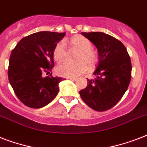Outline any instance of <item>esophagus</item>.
<instances>
[{"mask_svg": "<svg viewBox=\"0 0 147 147\" xmlns=\"http://www.w3.org/2000/svg\"><path fill=\"white\" fill-rule=\"evenodd\" d=\"M68 79H70V80L73 81V82H75V81L77 80V78H68Z\"/></svg>", "mask_w": 147, "mask_h": 147, "instance_id": "obj_1", "label": "esophagus"}]
</instances>
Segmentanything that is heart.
Returning a JSON list of instances; mask_svg holds the SVG:
<instances>
[{"mask_svg": "<svg viewBox=\"0 0 147 147\" xmlns=\"http://www.w3.org/2000/svg\"><path fill=\"white\" fill-rule=\"evenodd\" d=\"M65 43H69L71 49L79 51L76 55V60L78 61L75 64L64 62L56 67V73L62 77L76 78L87 71L88 64L90 68L96 65L98 55L92 50V43L88 39L81 35L75 36L70 40H65ZM66 55V47L63 42H58L54 47L53 52V59L56 62H61L65 59Z\"/></svg>", "mask_w": 147, "mask_h": 147, "instance_id": "obj_1", "label": "heart"}]
</instances>
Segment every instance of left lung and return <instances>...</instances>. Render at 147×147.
Segmentation results:
<instances>
[{"instance_id": "1", "label": "left lung", "mask_w": 147, "mask_h": 147, "mask_svg": "<svg viewBox=\"0 0 147 147\" xmlns=\"http://www.w3.org/2000/svg\"><path fill=\"white\" fill-rule=\"evenodd\" d=\"M96 47L98 64L88 79L87 87L79 92L86 105L97 111L111 108L121 100L131 79V61L126 47L116 38L101 32L82 33Z\"/></svg>"}]
</instances>
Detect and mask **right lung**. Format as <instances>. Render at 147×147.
I'll return each instance as SVG.
<instances>
[{
  "label": "right lung",
  "mask_w": 147,
  "mask_h": 147,
  "mask_svg": "<svg viewBox=\"0 0 147 147\" xmlns=\"http://www.w3.org/2000/svg\"><path fill=\"white\" fill-rule=\"evenodd\" d=\"M65 35L48 31L33 33L20 40L12 50L8 78L17 98L27 107H44L59 93V84L63 79L51 73L53 52ZM44 73L49 76L44 77Z\"/></svg>",
  "instance_id": "right-lung-1"
}]
</instances>
